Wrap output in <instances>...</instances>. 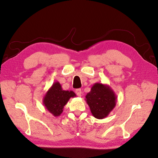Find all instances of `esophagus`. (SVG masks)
I'll list each match as a JSON object with an SVG mask.
<instances>
[{
	"label": "esophagus",
	"instance_id": "obj_1",
	"mask_svg": "<svg viewBox=\"0 0 158 158\" xmlns=\"http://www.w3.org/2000/svg\"><path fill=\"white\" fill-rule=\"evenodd\" d=\"M75 93H76V94L78 96H81V93H82L81 89H77L75 90Z\"/></svg>",
	"mask_w": 158,
	"mask_h": 158
}]
</instances>
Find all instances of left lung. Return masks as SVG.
Masks as SVG:
<instances>
[{
  "mask_svg": "<svg viewBox=\"0 0 158 158\" xmlns=\"http://www.w3.org/2000/svg\"><path fill=\"white\" fill-rule=\"evenodd\" d=\"M115 92L106 84L96 83L85 96V101L92 115L96 119H104L115 108L117 102Z\"/></svg>",
  "mask_w": 158,
  "mask_h": 158,
  "instance_id": "8db88e82",
  "label": "left lung"
}]
</instances>
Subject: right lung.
Returning <instances> with one entry per match:
<instances>
[{"mask_svg": "<svg viewBox=\"0 0 158 158\" xmlns=\"http://www.w3.org/2000/svg\"><path fill=\"white\" fill-rule=\"evenodd\" d=\"M76 97L75 92L63 90L58 81L53 83L51 88L46 92L43 99V105L54 117H58L63 112L64 106L70 98Z\"/></svg>", "mask_w": 158, "mask_h": 158, "instance_id": "add662e5", "label": "right lung"}]
</instances>
